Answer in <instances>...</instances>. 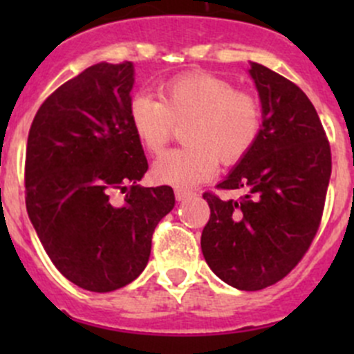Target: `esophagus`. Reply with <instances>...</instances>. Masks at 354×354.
Listing matches in <instances>:
<instances>
[{
  "instance_id": "esophagus-1",
  "label": "esophagus",
  "mask_w": 354,
  "mask_h": 354,
  "mask_svg": "<svg viewBox=\"0 0 354 354\" xmlns=\"http://www.w3.org/2000/svg\"><path fill=\"white\" fill-rule=\"evenodd\" d=\"M194 195V192L192 190H185V188H174V197H176V200H187L188 197H192Z\"/></svg>"
}]
</instances>
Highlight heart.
Segmentation results:
<instances>
[{"label": "heart", "instance_id": "heart-1", "mask_svg": "<svg viewBox=\"0 0 354 354\" xmlns=\"http://www.w3.org/2000/svg\"><path fill=\"white\" fill-rule=\"evenodd\" d=\"M130 123L151 154H159L185 124L187 145L156 160L152 176L159 183L194 187L210 178L217 160L240 162L262 131V102L238 91L227 78L207 71H188L166 82L162 99L137 94L130 102Z\"/></svg>", "mask_w": 354, "mask_h": 354}]
</instances>
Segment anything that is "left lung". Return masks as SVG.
Wrapping results in <instances>:
<instances>
[{
    "mask_svg": "<svg viewBox=\"0 0 354 354\" xmlns=\"http://www.w3.org/2000/svg\"><path fill=\"white\" fill-rule=\"evenodd\" d=\"M262 101V131L252 151L217 190L238 200L203 198L209 223L200 238L217 277L243 291L279 283L305 257L319 231L332 157L320 118L305 92L267 66L252 63Z\"/></svg>",
    "mask_w": 354,
    "mask_h": 354,
    "instance_id": "left-lung-1",
    "label": "left lung"
}]
</instances>
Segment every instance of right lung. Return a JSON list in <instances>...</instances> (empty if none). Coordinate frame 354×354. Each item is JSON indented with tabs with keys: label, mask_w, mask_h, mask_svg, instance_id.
<instances>
[{
	"label": "right lung",
	"mask_w": 354,
	"mask_h": 354,
	"mask_svg": "<svg viewBox=\"0 0 354 354\" xmlns=\"http://www.w3.org/2000/svg\"><path fill=\"white\" fill-rule=\"evenodd\" d=\"M131 87L130 62L97 63L56 88L28 130V217L56 269L87 291L137 279L174 207L171 187L137 185L149 164L130 123ZM116 191L125 194L120 206Z\"/></svg>",
	"instance_id": "obj_1"
}]
</instances>
